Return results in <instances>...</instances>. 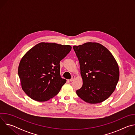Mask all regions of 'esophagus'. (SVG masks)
Returning a JSON list of instances; mask_svg holds the SVG:
<instances>
[{
  "label": "esophagus",
  "instance_id": "esophagus-1",
  "mask_svg": "<svg viewBox=\"0 0 135 135\" xmlns=\"http://www.w3.org/2000/svg\"><path fill=\"white\" fill-rule=\"evenodd\" d=\"M75 76H73L71 79L69 80V81H70V82H72V81H73L75 80Z\"/></svg>",
  "mask_w": 135,
  "mask_h": 135
}]
</instances>
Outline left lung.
Listing matches in <instances>:
<instances>
[{"label": "left lung", "instance_id": "left-lung-1", "mask_svg": "<svg viewBox=\"0 0 135 135\" xmlns=\"http://www.w3.org/2000/svg\"><path fill=\"white\" fill-rule=\"evenodd\" d=\"M73 49L80 63L83 85L76 91L89 104L100 103L114 91L119 80V68L110 52L103 45L88 42Z\"/></svg>", "mask_w": 135, "mask_h": 135}]
</instances>
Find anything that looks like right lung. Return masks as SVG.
<instances>
[{
	"instance_id": "obj_1",
	"label": "right lung",
	"mask_w": 135,
	"mask_h": 135,
	"mask_svg": "<svg viewBox=\"0 0 135 135\" xmlns=\"http://www.w3.org/2000/svg\"><path fill=\"white\" fill-rule=\"evenodd\" d=\"M71 46L42 42L30 49L18 67L21 88L32 99L44 102L59 93L66 82L60 74V61Z\"/></svg>"
}]
</instances>
